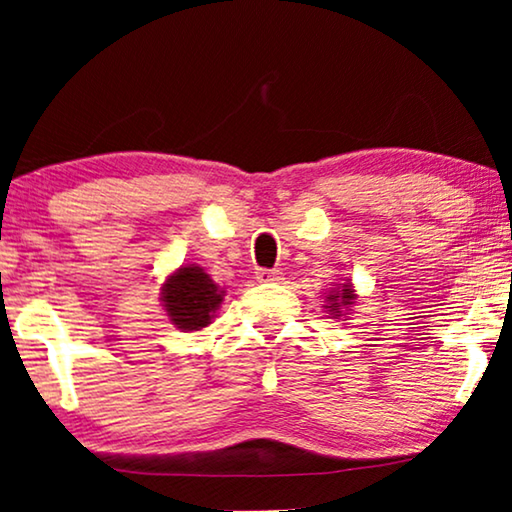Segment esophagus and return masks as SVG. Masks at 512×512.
<instances>
[{"instance_id": "1", "label": "esophagus", "mask_w": 512, "mask_h": 512, "mask_svg": "<svg viewBox=\"0 0 512 512\" xmlns=\"http://www.w3.org/2000/svg\"><path fill=\"white\" fill-rule=\"evenodd\" d=\"M256 279L261 284H277V282H282V272L279 270H258L256 272Z\"/></svg>"}]
</instances>
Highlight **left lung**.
Listing matches in <instances>:
<instances>
[{
    "label": "left lung",
    "mask_w": 512,
    "mask_h": 512,
    "mask_svg": "<svg viewBox=\"0 0 512 512\" xmlns=\"http://www.w3.org/2000/svg\"><path fill=\"white\" fill-rule=\"evenodd\" d=\"M354 303H356V293H354L352 284H333V289L328 291V296H326L324 310L338 319V317H342V314H347V310Z\"/></svg>",
    "instance_id": "8db88e82"
}]
</instances>
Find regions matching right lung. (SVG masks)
I'll return each instance as SVG.
<instances>
[{
    "instance_id": "obj_1",
    "label": "right lung",
    "mask_w": 512,
    "mask_h": 512,
    "mask_svg": "<svg viewBox=\"0 0 512 512\" xmlns=\"http://www.w3.org/2000/svg\"><path fill=\"white\" fill-rule=\"evenodd\" d=\"M160 293H163L160 300H163L167 317L186 333L212 324L226 296L200 265H181L165 279Z\"/></svg>"
}]
</instances>
